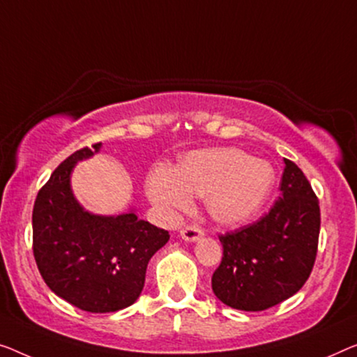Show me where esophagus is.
Returning <instances> with one entry per match:
<instances>
[{
	"label": "esophagus",
	"instance_id": "obj_1",
	"mask_svg": "<svg viewBox=\"0 0 357 357\" xmlns=\"http://www.w3.org/2000/svg\"><path fill=\"white\" fill-rule=\"evenodd\" d=\"M204 236V231H202L200 226L197 225H189L185 226L183 231H181V237L184 238V241H189V242H194L197 238H200Z\"/></svg>",
	"mask_w": 357,
	"mask_h": 357
}]
</instances>
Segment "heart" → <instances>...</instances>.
<instances>
[{
	"label": "heart",
	"instance_id": "heart-1",
	"mask_svg": "<svg viewBox=\"0 0 357 357\" xmlns=\"http://www.w3.org/2000/svg\"><path fill=\"white\" fill-rule=\"evenodd\" d=\"M274 169L238 149L190 152L176 168H153L147 176V194L163 211L185 210L192 195H204L206 210L216 221L247 220L268 199Z\"/></svg>",
	"mask_w": 357,
	"mask_h": 357
}]
</instances>
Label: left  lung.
Segmentation results:
<instances>
[{
    "instance_id": "8db88e82",
    "label": "left lung",
    "mask_w": 357,
    "mask_h": 357,
    "mask_svg": "<svg viewBox=\"0 0 357 357\" xmlns=\"http://www.w3.org/2000/svg\"><path fill=\"white\" fill-rule=\"evenodd\" d=\"M321 208L310 181L285 158L280 197L253 225L221 234L211 289L225 305L264 311L294 296L314 268Z\"/></svg>"
}]
</instances>
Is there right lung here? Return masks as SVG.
Instances as JSON below:
<instances>
[{"label":"right lung","mask_w":357,"mask_h":357,"mask_svg":"<svg viewBox=\"0 0 357 357\" xmlns=\"http://www.w3.org/2000/svg\"><path fill=\"white\" fill-rule=\"evenodd\" d=\"M99 151L100 142L93 146ZM93 155L83 147L67 157L36 195L33 257L46 285L62 300L88 312L131 306L144 289L151 258L168 242V231L135 213L96 216L73 199L70 173Z\"/></svg>","instance_id":"add662e5"}]
</instances>
